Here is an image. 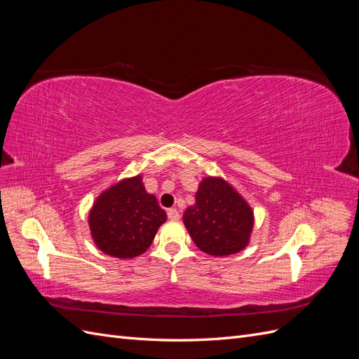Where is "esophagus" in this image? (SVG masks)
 Wrapping results in <instances>:
<instances>
[{"mask_svg": "<svg viewBox=\"0 0 359 359\" xmlns=\"http://www.w3.org/2000/svg\"><path fill=\"white\" fill-rule=\"evenodd\" d=\"M168 217H169V220H180V212L175 208H170V210H168Z\"/></svg>", "mask_w": 359, "mask_h": 359, "instance_id": "34e87169", "label": "esophagus"}]
</instances>
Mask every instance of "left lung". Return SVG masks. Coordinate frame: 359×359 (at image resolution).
Returning a JSON list of instances; mask_svg holds the SVG:
<instances>
[{
  "label": "left lung",
  "mask_w": 359,
  "mask_h": 359,
  "mask_svg": "<svg viewBox=\"0 0 359 359\" xmlns=\"http://www.w3.org/2000/svg\"><path fill=\"white\" fill-rule=\"evenodd\" d=\"M182 222L199 250L222 257L240 253L248 245L255 212L232 184L208 175L199 182L194 205L184 211Z\"/></svg>",
  "instance_id": "1"
}]
</instances>
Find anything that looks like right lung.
<instances>
[{
	"instance_id": "1",
	"label": "right lung",
	"mask_w": 359,
	"mask_h": 359,
	"mask_svg": "<svg viewBox=\"0 0 359 359\" xmlns=\"http://www.w3.org/2000/svg\"><path fill=\"white\" fill-rule=\"evenodd\" d=\"M166 211L145 190L142 175L123 178L95 198L88 212L90 233L97 248L118 259L145 253Z\"/></svg>"
}]
</instances>
